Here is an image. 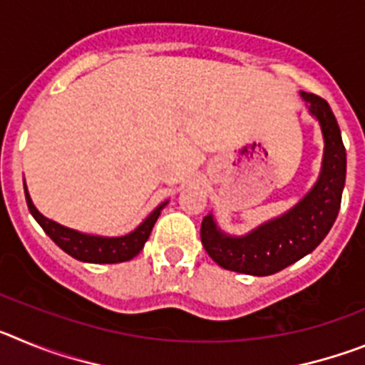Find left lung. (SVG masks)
I'll return each instance as SVG.
<instances>
[{
    "instance_id": "obj_1",
    "label": "left lung",
    "mask_w": 365,
    "mask_h": 365,
    "mask_svg": "<svg viewBox=\"0 0 365 365\" xmlns=\"http://www.w3.org/2000/svg\"><path fill=\"white\" fill-rule=\"evenodd\" d=\"M309 113L320 122L324 133L322 172L311 192L287 214L263 222L250 234L234 237L221 232L212 214L201 222V241L219 267L250 276H270L312 252L336 221L346 185V146L341 133L322 96L299 93Z\"/></svg>"
}]
</instances>
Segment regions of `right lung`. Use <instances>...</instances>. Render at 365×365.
<instances>
[{
	"label": "right lung",
	"instance_id": "add662e5",
	"mask_svg": "<svg viewBox=\"0 0 365 365\" xmlns=\"http://www.w3.org/2000/svg\"><path fill=\"white\" fill-rule=\"evenodd\" d=\"M25 199H27L32 217L36 219L45 234L49 235L63 252L73 256L74 259L86 261V263H122V261L133 259L143 250L155 221L159 219L160 210L166 206V202H163L159 208H155L131 234L122 235V237H102V235H89L78 230H71V228L62 227V225L41 215L36 210V206L32 205L27 186H25Z\"/></svg>",
	"mask_w": 365,
	"mask_h": 365
}]
</instances>
